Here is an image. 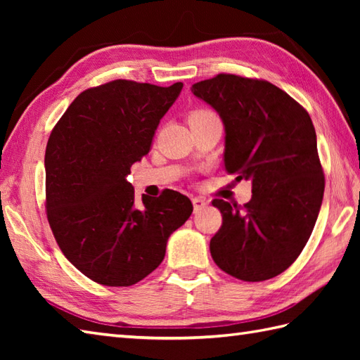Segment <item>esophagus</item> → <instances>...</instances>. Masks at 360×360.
Returning <instances> with one entry per match:
<instances>
[{
	"mask_svg": "<svg viewBox=\"0 0 360 360\" xmlns=\"http://www.w3.org/2000/svg\"><path fill=\"white\" fill-rule=\"evenodd\" d=\"M192 202H193V209L195 212H201L202 209L207 207V202L202 198H192Z\"/></svg>",
	"mask_w": 360,
	"mask_h": 360,
	"instance_id": "obj_1",
	"label": "esophagus"
}]
</instances>
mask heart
Masks as SVG:
<instances>
[{
	"label": "heart",
	"mask_w": 360,
	"mask_h": 360,
	"mask_svg": "<svg viewBox=\"0 0 360 360\" xmlns=\"http://www.w3.org/2000/svg\"><path fill=\"white\" fill-rule=\"evenodd\" d=\"M202 112H207V111H204V110H196V111H193L192 114H190V116H198V114H202Z\"/></svg>",
	"instance_id": "heart-1"
}]
</instances>
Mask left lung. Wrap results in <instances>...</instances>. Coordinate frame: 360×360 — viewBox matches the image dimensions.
Returning a JSON list of instances; mask_svg holds the SVG:
<instances>
[{
    "instance_id": "left-lung-1",
    "label": "left lung",
    "mask_w": 360,
    "mask_h": 360,
    "mask_svg": "<svg viewBox=\"0 0 360 360\" xmlns=\"http://www.w3.org/2000/svg\"><path fill=\"white\" fill-rule=\"evenodd\" d=\"M192 93L224 124V167L252 182L244 207L213 200L223 226L210 240L219 269L243 281L286 271L307 246L325 178L309 114L272 83L233 74L198 82Z\"/></svg>"
}]
</instances>
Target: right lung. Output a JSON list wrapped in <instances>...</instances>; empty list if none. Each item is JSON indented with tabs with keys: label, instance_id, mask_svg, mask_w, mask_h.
<instances>
[{
	"label": "right lung",
	"instance_id": "obj_1",
	"mask_svg": "<svg viewBox=\"0 0 360 360\" xmlns=\"http://www.w3.org/2000/svg\"><path fill=\"white\" fill-rule=\"evenodd\" d=\"M182 83L114 80L74 98L46 145V212L65 257L105 286H131L162 263L168 236L193 212L167 188L137 202L129 168L148 155Z\"/></svg>",
	"mask_w": 360,
	"mask_h": 360
}]
</instances>
